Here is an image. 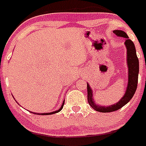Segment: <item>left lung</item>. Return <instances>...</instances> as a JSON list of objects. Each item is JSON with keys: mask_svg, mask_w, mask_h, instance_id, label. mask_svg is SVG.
Returning <instances> with one entry per match:
<instances>
[{"mask_svg": "<svg viewBox=\"0 0 146 146\" xmlns=\"http://www.w3.org/2000/svg\"><path fill=\"white\" fill-rule=\"evenodd\" d=\"M113 32L117 36L121 38H125L124 45L127 49V65L128 68L127 74V86L126 88L124 95L121 98V100L115 104L111 105L108 106H102L96 103L95 100L93 98V93L92 88L90 84L87 83V100L89 102L90 106L94 110L100 111V112H111L115 111L127 103L129 102L132 97L133 96L134 93L136 92L137 88V83H138V75H139V59L136 56V50L133 42L129 39V37L126 32L121 30H114Z\"/></svg>", "mask_w": 146, "mask_h": 146, "instance_id": "obj_1", "label": "left lung"}]
</instances>
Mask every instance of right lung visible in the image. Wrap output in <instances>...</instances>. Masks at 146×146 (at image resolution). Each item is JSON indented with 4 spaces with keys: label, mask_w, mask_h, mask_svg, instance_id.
<instances>
[{
    "label": "right lung",
    "mask_w": 146,
    "mask_h": 146,
    "mask_svg": "<svg viewBox=\"0 0 146 146\" xmlns=\"http://www.w3.org/2000/svg\"><path fill=\"white\" fill-rule=\"evenodd\" d=\"M14 98V97H13ZM64 104H65V100H63V102H62V104L61 107L59 108V109H58L57 111H52V112H47V113H35V112H32L33 114H38V115H53V114H55V113H57L59 112V111H60L62 109V108H63V106Z\"/></svg>",
    "instance_id": "right-lung-1"
}]
</instances>
